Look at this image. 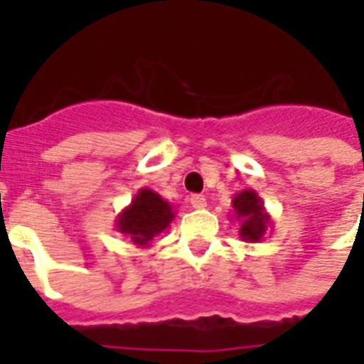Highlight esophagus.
<instances>
[{
	"label": "esophagus",
	"mask_w": 364,
	"mask_h": 364,
	"mask_svg": "<svg viewBox=\"0 0 364 364\" xmlns=\"http://www.w3.org/2000/svg\"><path fill=\"white\" fill-rule=\"evenodd\" d=\"M191 205H193V208H205L206 206L205 195H193V197H191Z\"/></svg>",
	"instance_id": "obj_1"
}]
</instances>
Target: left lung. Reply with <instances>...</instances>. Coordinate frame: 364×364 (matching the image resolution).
<instances>
[{"label": "left lung", "mask_w": 364, "mask_h": 364, "mask_svg": "<svg viewBox=\"0 0 364 364\" xmlns=\"http://www.w3.org/2000/svg\"><path fill=\"white\" fill-rule=\"evenodd\" d=\"M232 206H234V218L240 224V237L244 242L255 244L267 236V232H271L273 226L271 214L267 213L265 203L253 189L240 191L237 195H234Z\"/></svg>", "instance_id": "obj_1"}]
</instances>
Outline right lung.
<instances>
[{"label":"right lung","instance_id":"1","mask_svg":"<svg viewBox=\"0 0 364 364\" xmlns=\"http://www.w3.org/2000/svg\"><path fill=\"white\" fill-rule=\"evenodd\" d=\"M173 218V206L166 198H161L156 191L140 189L132 203L120 210L114 226L134 245L150 247L151 242L169 228Z\"/></svg>","mask_w":364,"mask_h":364}]
</instances>
